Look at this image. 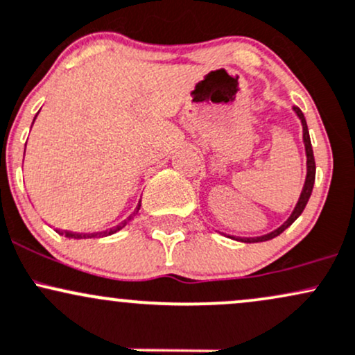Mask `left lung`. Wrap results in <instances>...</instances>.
Returning a JSON list of instances; mask_svg holds the SVG:
<instances>
[{
  "instance_id": "8db88e82",
  "label": "left lung",
  "mask_w": 355,
  "mask_h": 355,
  "mask_svg": "<svg viewBox=\"0 0 355 355\" xmlns=\"http://www.w3.org/2000/svg\"><path fill=\"white\" fill-rule=\"evenodd\" d=\"M293 112L297 114V117L300 119L302 122V129H304V144H305V154H306V176H305V182H304V189H302L300 193V198H298L295 208H293L292 214L288 216V220H286L284 225L280 226V228H277L272 233L268 234H263V236H257V238H241L243 243H258V241H268L272 240V238L278 236L280 233H284V231L288 228L290 225H292L293 221L297 220L298 216L302 214V211L305 209L306 202H309L310 199V194H312V189H313V182H315V159H313V150H312V142H310V135H309V127H306V121H305V115L302 112L298 107H293Z\"/></svg>"
}]
</instances>
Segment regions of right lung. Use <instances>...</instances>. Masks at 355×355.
Wrapping results in <instances>:
<instances>
[{"mask_svg": "<svg viewBox=\"0 0 355 355\" xmlns=\"http://www.w3.org/2000/svg\"><path fill=\"white\" fill-rule=\"evenodd\" d=\"M139 208H141V205H137V208H135V211L132 214H130L129 218H127L125 221H122L121 225H117V226H114V228H110L109 231H101V233H71V231H62V233H60V230H58V233L60 234H65L67 238H75V240H80V238H95V236H109V234H114V233H117L119 230H122L124 228V226L127 225V223H129L130 220H132V218L135 216V214H137V211H139Z\"/></svg>", "mask_w": 355, "mask_h": 355, "instance_id": "right-lung-1", "label": "right lung"}]
</instances>
